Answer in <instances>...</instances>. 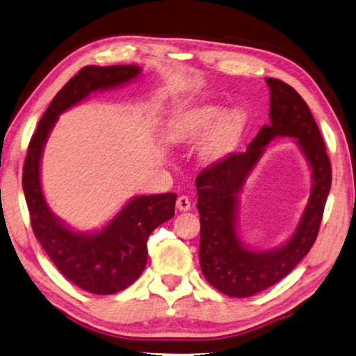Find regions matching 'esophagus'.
<instances>
[{"mask_svg":"<svg viewBox=\"0 0 356 356\" xmlns=\"http://www.w3.org/2000/svg\"><path fill=\"white\" fill-rule=\"evenodd\" d=\"M176 207H177V210H180V211H188L191 209L190 199L186 196H179L177 200H176Z\"/></svg>","mask_w":356,"mask_h":356,"instance_id":"esophagus-1","label":"esophagus"}]
</instances>
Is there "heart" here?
<instances>
[{
	"label": "heart",
	"instance_id": "1",
	"mask_svg": "<svg viewBox=\"0 0 356 356\" xmlns=\"http://www.w3.org/2000/svg\"><path fill=\"white\" fill-rule=\"evenodd\" d=\"M245 124L248 115L243 108L236 107L225 112L219 104H204L180 115L170 127V138L176 143H193L204 138L215 127L202 147V156L215 161L234 152Z\"/></svg>",
	"mask_w": 356,
	"mask_h": 356
}]
</instances>
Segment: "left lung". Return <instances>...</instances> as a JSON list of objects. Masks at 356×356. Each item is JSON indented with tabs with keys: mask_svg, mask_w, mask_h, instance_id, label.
<instances>
[{
	"mask_svg": "<svg viewBox=\"0 0 356 356\" xmlns=\"http://www.w3.org/2000/svg\"><path fill=\"white\" fill-rule=\"evenodd\" d=\"M269 87V124H264L244 152L218 161L196 179L200 215L199 263L213 288L230 297H250L275 285L305 257L316 241L332 185L330 160L307 102L274 77ZM277 136H291L312 170V195L290 240L275 250L257 251L237 235V205L245 180Z\"/></svg>",
	"mask_w": 356,
	"mask_h": 356,
	"instance_id": "8db88e82",
	"label": "left lung"
}]
</instances>
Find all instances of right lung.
I'll return each instance as SVG.
<instances>
[{
	"instance_id": "add662e5",
	"label": "right lung",
	"mask_w": 356,
	"mask_h": 356,
	"mask_svg": "<svg viewBox=\"0 0 356 356\" xmlns=\"http://www.w3.org/2000/svg\"><path fill=\"white\" fill-rule=\"evenodd\" d=\"M137 65L83 67L63 86L31 138L23 166V191L34 235L56 268L76 286L107 296L126 289L143 273L147 238L174 216V193L135 196L101 230L77 232L51 211L40 182L42 154L59 115L96 92L124 86L140 76Z\"/></svg>"
}]
</instances>
